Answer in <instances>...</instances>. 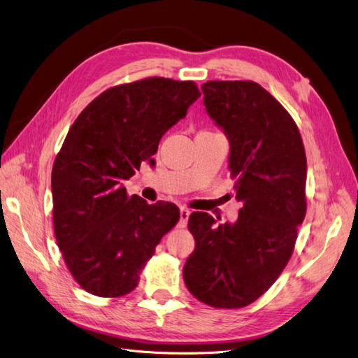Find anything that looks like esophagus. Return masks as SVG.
<instances>
[{
	"label": "esophagus",
	"mask_w": 358,
	"mask_h": 358,
	"mask_svg": "<svg viewBox=\"0 0 358 358\" xmlns=\"http://www.w3.org/2000/svg\"><path fill=\"white\" fill-rule=\"evenodd\" d=\"M189 218V209L187 208H180V227H185L187 225V221Z\"/></svg>",
	"instance_id": "1"
}]
</instances>
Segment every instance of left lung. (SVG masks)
<instances>
[{"label": "left lung", "instance_id": "obj_1", "mask_svg": "<svg viewBox=\"0 0 358 358\" xmlns=\"http://www.w3.org/2000/svg\"><path fill=\"white\" fill-rule=\"evenodd\" d=\"M206 112L230 142L234 224L192 212L196 248L183 267L191 294L212 308L251 305L275 284L294 251L306 215V154L294 119L252 80L203 83Z\"/></svg>", "mask_w": 358, "mask_h": 358}]
</instances>
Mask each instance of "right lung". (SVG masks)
I'll return each mask as SVG.
<instances>
[{
    "label": "right lung",
    "mask_w": 358,
    "mask_h": 358,
    "mask_svg": "<svg viewBox=\"0 0 358 358\" xmlns=\"http://www.w3.org/2000/svg\"><path fill=\"white\" fill-rule=\"evenodd\" d=\"M192 80L146 78L112 86L85 107L52 169L53 230L74 280L90 294L131 292L180 218L173 203L128 197L122 180L200 96Z\"/></svg>",
    "instance_id": "1"
}]
</instances>
